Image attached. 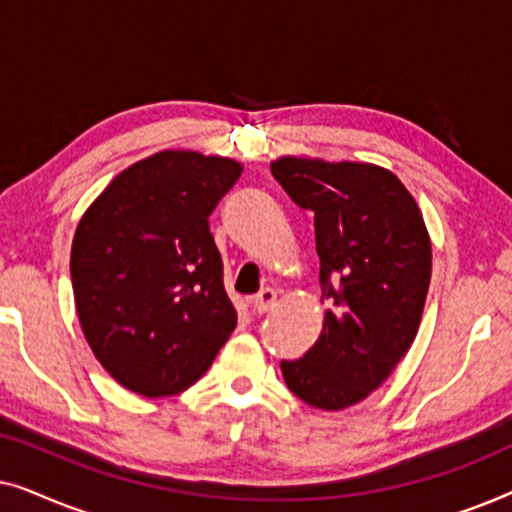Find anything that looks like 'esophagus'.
<instances>
[{
    "mask_svg": "<svg viewBox=\"0 0 512 512\" xmlns=\"http://www.w3.org/2000/svg\"><path fill=\"white\" fill-rule=\"evenodd\" d=\"M251 307H254L256 314H268L277 307V293L272 289L258 291L254 298H251Z\"/></svg>",
    "mask_w": 512,
    "mask_h": 512,
    "instance_id": "34e87169",
    "label": "esophagus"
}]
</instances>
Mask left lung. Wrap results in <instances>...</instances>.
Returning a JSON list of instances; mask_svg holds the SVG:
<instances>
[{
	"label": "left lung",
	"instance_id": "left-lung-1",
	"mask_svg": "<svg viewBox=\"0 0 512 512\" xmlns=\"http://www.w3.org/2000/svg\"><path fill=\"white\" fill-rule=\"evenodd\" d=\"M291 200L314 212L319 277L331 310L286 387L338 412L368 398L408 354L431 282V237L415 198L387 167L282 156L270 163Z\"/></svg>",
	"mask_w": 512,
	"mask_h": 512
}]
</instances>
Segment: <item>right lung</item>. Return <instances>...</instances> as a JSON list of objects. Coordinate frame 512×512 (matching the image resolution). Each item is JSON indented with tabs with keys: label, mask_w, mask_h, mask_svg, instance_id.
<instances>
[{
	"label": "right lung",
	"mask_w": 512,
	"mask_h": 512,
	"mask_svg": "<svg viewBox=\"0 0 512 512\" xmlns=\"http://www.w3.org/2000/svg\"><path fill=\"white\" fill-rule=\"evenodd\" d=\"M242 163L165 149L116 174L72 240L74 303L95 359L146 398L198 382L237 326L209 214Z\"/></svg>",
	"instance_id": "1"
}]
</instances>
